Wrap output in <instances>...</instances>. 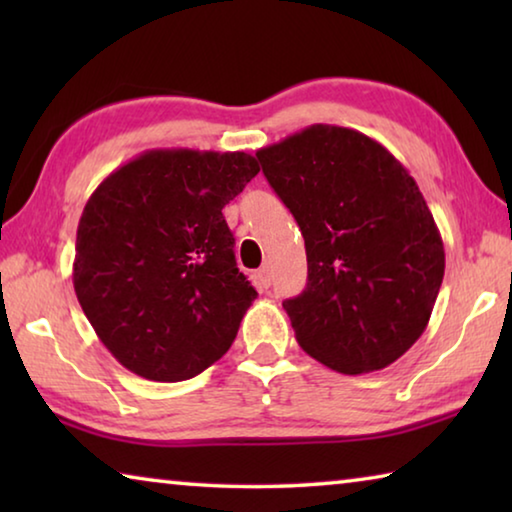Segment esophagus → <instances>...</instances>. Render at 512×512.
I'll return each instance as SVG.
<instances>
[{
  "mask_svg": "<svg viewBox=\"0 0 512 512\" xmlns=\"http://www.w3.org/2000/svg\"><path fill=\"white\" fill-rule=\"evenodd\" d=\"M257 280H259V284H262V287H268V284H271V266L264 264L262 268H259Z\"/></svg>",
  "mask_w": 512,
  "mask_h": 512,
  "instance_id": "obj_1",
  "label": "esophagus"
}]
</instances>
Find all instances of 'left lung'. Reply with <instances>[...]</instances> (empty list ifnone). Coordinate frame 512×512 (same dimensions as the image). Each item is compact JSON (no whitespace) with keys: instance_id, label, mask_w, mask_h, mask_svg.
Returning <instances> with one entry per match:
<instances>
[{"instance_id":"left-lung-1","label":"left lung","mask_w":512,"mask_h":512,"mask_svg":"<svg viewBox=\"0 0 512 512\" xmlns=\"http://www.w3.org/2000/svg\"><path fill=\"white\" fill-rule=\"evenodd\" d=\"M257 160L305 237L307 287L282 302L300 348L343 375L391 366L427 329L445 275L411 173L372 137L329 124Z\"/></svg>"}]
</instances>
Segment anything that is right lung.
I'll return each mask as SVG.
<instances>
[{"label":"right lung","mask_w":512,"mask_h":512,"mask_svg":"<svg viewBox=\"0 0 512 512\" xmlns=\"http://www.w3.org/2000/svg\"><path fill=\"white\" fill-rule=\"evenodd\" d=\"M259 173L244 151L153 149L94 189L76 230L74 291L121 366L185 381L230 350L257 298L223 207Z\"/></svg>","instance_id":"add662e5"}]
</instances>
